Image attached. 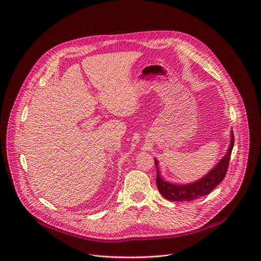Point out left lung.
Segmentation results:
<instances>
[{
  "label": "left lung",
  "instance_id": "left-lung-1",
  "mask_svg": "<svg viewBox=\"0 0 261 261\" xmlns=\"http://www.w3.org/2000/svg\"><path fill=\"white\" fill-rule=\"evenodd\" d=\"M233 133L230 132V141L225 156L208 171V173L199 180L187 183V184H177L171 183L161 176L158 168V160L154 158V163L156 165V185L160 194L169 201H192L205 196L216 188L225 178L226 170L228 167V162L233 148Z\"/></svg>",
  "mask_w": 261,
  "mask_h": 261
}]
</instances>
